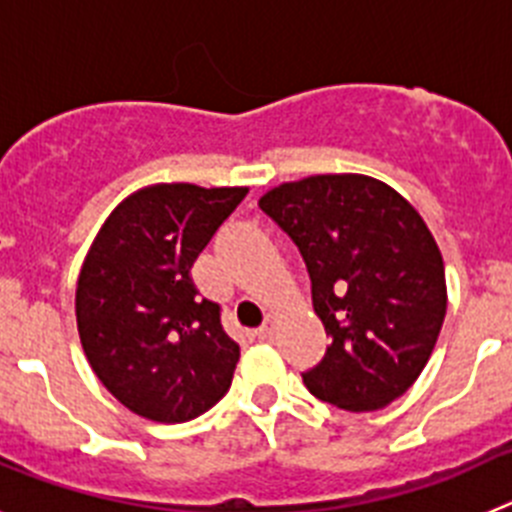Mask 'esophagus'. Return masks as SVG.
I'll return each instance as SVG.
<instances>
[{"mask_svg":"<svg viewBox=\"0 0 512 512\" xmlns=\"http://www.w3.org/2000/svg\"><path fill=\"white\" fill-rule=\"evenodd\" d=\"M256 336H259L261 341H271V336H274V318H271V315H266L264 325L256 328Z\"/></svg>","mask_w":512,"mask_h":512,"instance_id":"1","label":"esophagus"}]
</instances>
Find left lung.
Masks as SVG:
<instances>
[{
	"mask_svg": "<svg viewBox=\"0 0 512 512\" xmlns=\"http://www.w3.org/2000/svg\"><path fill=\"white\" fill-rule=\"evenodd\" d=\"M300 251L330 346L302 372L307 390L351 413L413 387L446 318V274L408 200L361 174L307 176L259 200Z\"/></svg>",
	"mask_w": 512,
	"mask_h": 512,
	"instance_id": "1",
	"label": "left lung"
}]
</instances>
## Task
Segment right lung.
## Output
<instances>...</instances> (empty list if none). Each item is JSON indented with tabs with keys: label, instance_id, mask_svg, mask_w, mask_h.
Instances as JSON below:
<instances>
[{
	"label": "right lung",
	"instance_id": "obj_1",
	"mask_svg": "<svg viewBox=\"0 0 512 512\" xmlns=\"http://www.w3.org/2000/svg\"><path fill=\"white\" fill-rule=\"evenodd\" d=\"M246 187L156 184L117 205L76 284V325L99 382L135 415L184 423L233 382L241 348L192 266Z\"/></svg>",
	"mask_w": 512,
	"mask_h": 512
}]
</instances>
